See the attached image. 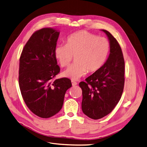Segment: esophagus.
Wrapping results in <instances>:
<instances>
[{"label": "esophagus", "mask_w": 147, "mask_h": 147, "mask_svg": "<svg viewBox=\"0 0 147 147\" xmlns=\"http://www.w3.org/2000/svg\"><path fill=\"white\" fill-rule=\"evenodd\" d=\"M71 83H72L73 86H76L78 84L77 82H75L74 81H71Z\"/></svg>", "instance_id": "1"}]
</instances>
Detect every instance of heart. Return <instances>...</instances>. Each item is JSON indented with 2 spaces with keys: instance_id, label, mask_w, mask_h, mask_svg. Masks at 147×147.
<instances>
[{
  "instance_id": "heart-1",
  "label": "heart",
  "mask_w": 147,
  "mask_h": 147,
  "mask_svg": "<svg viewBox=\"0 0 147 147\" xmlns=\"http://www.w3.org/2000/svg\"><path fill=\"white\" fill-rule=\"evenodd\" d=\"M110 51V43L103 37L85 30L71 35L66 44L56 46L54 54L61 67H66L75 56V62L62 73V76L72 80H78L85 76L88 71L94 73L106 63Z\"/></svg>"
}]
</instances>
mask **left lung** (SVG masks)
Returning a JSON list of instances; mask_svg holds the SVG:
<instances>
[{"label": "left lung", "mask_w": 147, "mask_h": 147, "mask_svg": "<svg viewBox=\"0 0 147 147\" xmlns=\"http://www.w3.org/2000/svg\"><path fill=\"white\" fill-rule=\"evenodd\" d=\"M110 43V54L103 66L82 81V111L89 118L97 120L114 109L123 92L125 62L117 41L111 33L102 30Z\"/></svg>", "instance_id": "8db88e82"}]
</instances>
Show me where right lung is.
<instances>
[{"label": "right lung", "mask_w": 147, "mask_h": 147, "mask_svg": "<svg viewBox=\"0 0 147 147\" xmlns=\"http://www.w3.org/2000/svg\"><path fill=\"white\" fill-rule=\"evenodd\" d=\"M59 32L52 28L36 31L20 58L18 82L22 97L33 114L49 118L61 109L65 93L72 86L68 78L54 80L60 68L54 50Z\"/></svg>", "instance_id": "right-lung-1"}]
</instances>
